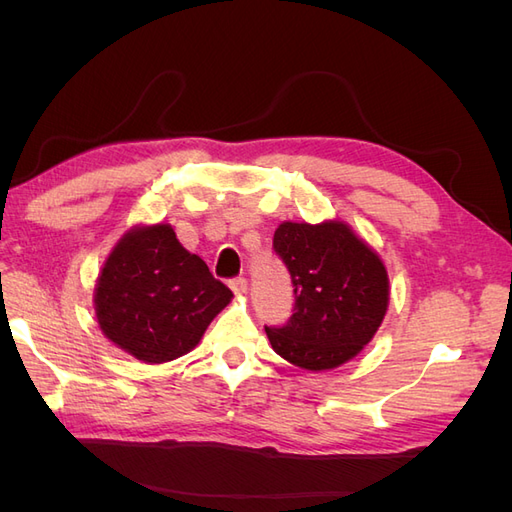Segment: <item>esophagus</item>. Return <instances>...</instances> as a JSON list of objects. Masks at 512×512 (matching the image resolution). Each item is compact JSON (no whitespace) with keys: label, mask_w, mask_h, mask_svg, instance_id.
<instances>
[{"label":"esophagus","mask_w":512,"mask_h":512,"mask_svg":"<svg viewBox=\"0 0 512 512\" xmlns=\"http://www.w3.org/2000/svg\"><path fill=\"white\" fill-rule=\"evenodd\" d=\"M230 288L235 294H243L247 290V280L245 277H235V280H230Z\"/></svg>","instance_id":"esophagus-1"}]
</instances>
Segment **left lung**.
Returning a JSON list of instances; mask_svg holds the SVG:
<instances>
[{
	"label": "left lung",
	"instance_id": "obj_1",
	"mask_svg": "<svg viewBox=\"0 0 512 512\" xmlns=\"http://www.w3.org/2000/svg\"><path fill=\"white\" fill-rule=\"evenodd\" d=\"M273 250L294 286V309L280 329L265 327L288 363L322 371L354 359L389 307V273L371 247L339 220L282 222Z\"/></svg>",
	"mask_w": 512,
	"mask_h": 512
}]
</instances>
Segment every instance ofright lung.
I'll return each instance as SVG.
<instances>
[{
  "instance_id": "1",
  "label": "right lung",
  "mask_w": 512,
  "mask_h": 512,
  "mask_svg": "<svg viewBox=\"0 0 512 512\" xmlns=\"http://www.w3.org/2000/svg\"><path fill=\"white\" fill-rule=\"evenodd\" d=\"M232 292L205 260L179 243L170 224L134 226L108 254L94 307L102 333L143 363L188 354Z\"/></svg>"
}]
</instances>
